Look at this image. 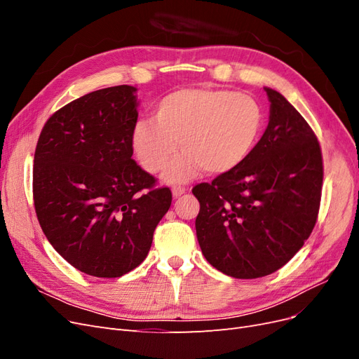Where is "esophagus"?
<instances>
[{
  "mask_svg": "<svg viewBox=\"0 0 359 359\" xmlns=\"http://www.w3.org/2000/svg\"><path fill=\"white\" fill-rule=\"evenodd\" d=\"M186 191H187L186 187H181V186H173V187H172V194H173V196H175V198L181 196V194H184Z\"/></svg>",
  "mask_w": 359,
  "mask_h": 359,
  "instance_id": "esophagus-1",
  "label": "esophagus"
}]
</instances>
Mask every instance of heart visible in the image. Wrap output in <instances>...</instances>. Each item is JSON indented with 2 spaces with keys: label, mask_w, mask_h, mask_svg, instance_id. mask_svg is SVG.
I'll list each match as a JSON object with an SVG mask.
<instances>
[{
  "label": "heart",
  "mask_w": 359,
  "mask_h": 359,
  "mask_svg": "<svg viewBox=\"0 0 359 359\" xmlns=\"http://www.w3.org/2000/svg\"><path fill=\"white\" fill-rule=\"evenodd\" d=\"M266 124L264 104L232 90L186 88L158 102L154 119H140L132 133L135 154L147 172L170 163L166 180L187 181L205 169L220 175L241 166L253 153Z\"/></svg>",
  "instance_id": "heart-1"
}]
</instances>
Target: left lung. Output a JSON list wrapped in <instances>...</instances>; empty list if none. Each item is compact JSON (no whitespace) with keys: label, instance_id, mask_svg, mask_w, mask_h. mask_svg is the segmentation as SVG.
<instances>
[{"label":"left lung","instance_id":"left-lung-1","mask_svg":"<svg viewBox=\"0 0 359 359\" xmlns=\"http://www.w3.org/2000/svg\"><path fill=\"white\" fill-rule=\"evenodd\" d=\"M269 123L250 157L193 194L196 235L208 262L226 276L259 278L297 255L318 220L323 161L319 140L280 93L265 88Z\"/></svg>","mask_w":359,"mask_h":359}]
</instances>
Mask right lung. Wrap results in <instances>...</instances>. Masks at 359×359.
Listing matches in <instances>:
<instances>
[{"instance_id": "obj_1", "label": "right lung", "mask_w": 359, "mask_h": 359, "mask_svg": "<svg viewBox=\"0 0 359 359\" xmlns=\"http://www.w3.org/2000/svg\"><path fill=\"white\" fill-rule=\"evenodd\" d=\"M136 88L97 90L62 106L43 126L32 168V199L52 247L82 273L121 277L147 257L169 210L132 158Z\"/></svg>"}]
</instances>
